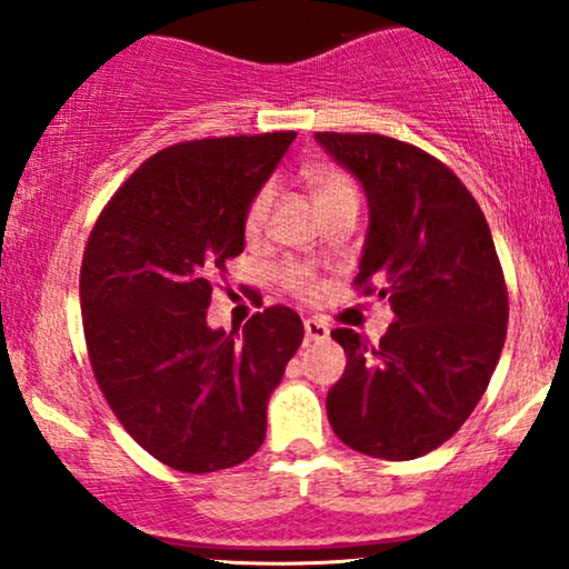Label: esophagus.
Returning <instances> with one entry per match:
<instances>
[{
	"mask_svg": "<svg viewBox=\"0 0 569 569\" xmlns=\"http://www.w3.org/2000/svg\"><path fill=\"white\" fill-rule=\"evenodd\" d=\"M305 337L307 342H323L329 337V326L318 321V318H305Z\"/></svg>",
	"mask_w": 569,
	"mask_h": 569,
	"instance_id": "34e87169",
	"label": "esophagus"
}]
</instances>
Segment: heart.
<instances>
[{
  "instance_id": "heart-1",
  "label": "heart",
  "mask_w": 569,
  "mask_h": 569,
  "mask_svg": "<svg viewBox=\"0 0 569 569\" xmlns=\"http://www.w3.org/2000/svg\"><path fill=\"white\" fill-rule=\"evenodd\" d=\"M307 184H310V194L321 213L326 208L337 206V202L358 198L352 179L345 171H339V168H316V171L307 173ZM270 208H272V187L257 189V194H253L246 208L243 227L248 238H259V234H262L267 217H270ZM276 278L280 289L297 299H316L318 293H321V278H318L316 270L307 264L286 262L283 267H278Z\"/></svg>"
}]
</instances>
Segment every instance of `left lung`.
Segmentation results:
<instances>
[{
	"label": "left lung",
	"mask_w": 569,
	"mask_h": 569,
	"mask_svg": "<svg viewBox=\"0 0 569 569\" xmlns=\"http://www.w3.org/2000/svg\"><path fill=\"white\" fill-rule=\"evenodd\" d=\"M369 200L358 276L388 297L380 345L335 329L348 356L326 396L335 433L361 455L415 460L449 441L485 396L506 342L508 289L479 202L433 154L380 133H316Z\"/></svg>",
	"instance_id": "obj_1"
}]
</instances>
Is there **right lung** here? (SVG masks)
I'll use <instances>...</instances> for the list:
<instances>
[{
	"instance_id": "1",
	"label": "right lung",
	"mask_w": 569,
	"mask_h": 569,
	"mask_svg": "<svg viewBox=\"0 0 569 569\" xmlns=\"http://www.w3.org/2000/svg\"><path fill=\"white\" fill-rule=\"evenodd\" d=\"M293 130L173 143L96 219L80 270L82 329L103 398L139 447L211 473L262 447L267 401L305 337L291 307L211 329L213 278L246 246V208Z\"/></svg>"
}]
</instances>
